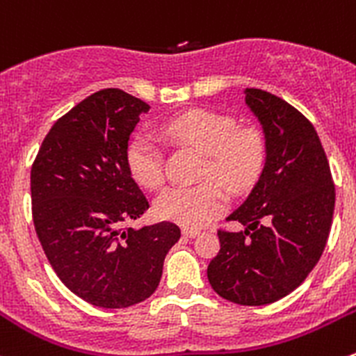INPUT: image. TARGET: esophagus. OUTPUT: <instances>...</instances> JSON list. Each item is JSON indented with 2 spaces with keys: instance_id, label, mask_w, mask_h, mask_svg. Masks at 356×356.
Here are the masks:
<instances>
[{
  "instance_id": "obj_1",
  "label": "esophagus",
  "mask_w": 356,
  "mask_h": 356,
  "mask_svg": "<svg viewBox=\"0 0 356 356\" xmlns=\"http://www.w3.org/2000/svg\"><path fill=\"white\" fill-rule=\"evenodd\" d=\"M181 234L185 235V237H188V238H193V237H197V235L200 234V230H197V228H183V230H181Z\"/></svg>"
}]
</instances>
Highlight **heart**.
<instances>
[{"mask_svg":"<svg viewBox=\"0 0 356 356\" xmlns=\"http://www.w3.org/2000/svg\"><path fill=\"white\" fill-rule=\"evenodd\" d=\"M161 135L207 154L200 171V179L206 183L190 188L173 186L154 202L157 216L185 227H199L223 209V192L207 179L227 190H238L256 178L265 161V138L258 128L237 126L232 115L206 108L175 115L161 126ZM126 163L131 177L145 188L157 190L164 185L163 150L150 136L129 143Z\"/></svg>","mask_w":356,"mask_h":356,"instance_id":"b5f03b06","label":"heart"}]
</instances>
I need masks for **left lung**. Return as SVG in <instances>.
Here are the masks:
<instances>
[{"label": "left lung", "mask_w": 356, "mask_h": 356, "mask_svg": "<svg viewBox=\"0 0 356 356\" xmlns=\"http://www.w3.org/2000/svg\"><path fill=\"white\" fill-rule=\"evenodd\" d=\"M245 104L265 133V166L244 202L218 230L220 252L207 266L211 287L244 306L275 302L315 268L332 225L336 188L312 122L268 91L245 88Z\"/></svg>", "instance_id": "obj_1"}]
</instances>
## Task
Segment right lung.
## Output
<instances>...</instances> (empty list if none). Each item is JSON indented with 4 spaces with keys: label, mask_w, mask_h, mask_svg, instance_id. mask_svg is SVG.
<instances>
[{
    "label": "right lung",
    "mask_w": 356,
    "mask_h": 356,
    "mask_svg": "<svg viewBox=\"0 0 356 356\" xmlns=\"http://www.w3.org/2000/svg\"><path fill=\"white\" fill-rule=\"evenodd\" d=\"M149 105L118 88L84 98L58 119L31 170L33 220L63 286L100 308L154 294L179 241L170 221L124 227L149 209L126 163L129 135Z\"/></svg>",
    "instance_id": "add662e5"
}]
</instances>
